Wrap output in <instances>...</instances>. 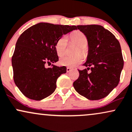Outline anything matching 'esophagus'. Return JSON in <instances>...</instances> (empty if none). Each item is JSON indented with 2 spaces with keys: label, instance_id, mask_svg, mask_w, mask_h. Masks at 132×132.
<instances>
[{
  "label": "esophagus",
  "instance_id": "esophagus-1",
  "mask_svg": "<svg viewBox=\"0 0 132 132\" xmlns=\"http://www.w3.org/2000/svg\"><path fill=\"white\" fill-rule=\"evenodd\" d=\"M71 70H72V69H70V68H69V67L67 68V73L71 72Z\"/></svg>",
  "mask_w": 132,
  "mask_h": 132
}]
</instances>
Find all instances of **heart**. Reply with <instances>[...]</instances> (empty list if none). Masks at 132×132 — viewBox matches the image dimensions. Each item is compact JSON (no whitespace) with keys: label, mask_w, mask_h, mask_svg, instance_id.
<instances>
[{"label":"heart","mask_w":132,"mask_h":132,"mask_svg":"<svg viewBox=\"0 0 132 132\" xmlns=\"http://www.w3.org/2000/svg\"><path fill=\"white\" fill-rule=\"evenodd\" d=\"M71 42L79 46L77 54H80L85 55L86 54V51L85 47L88 45V39L83 32L80 31H73L70 35ZM68 42L67 38L63 36L61 37L57 42L55 44V51L59 57H62L66 54L67 49ZM83 61V57L81 55H77L73 57H65L61 59L60 60V63L63 66L69 67H74L80 64Z\"/></svg>","instance_id":"heart-1"}]
</instances>
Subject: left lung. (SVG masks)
Segmentation results:
<instances>
[{
	"mask_svg": "<svg viewBox=\"0 0 132 132\" xmlns=\"http://www.w3.org/2000/svg\"><path fill=\"white\" fill-rule=\"evenodd\" d=\"M77 28L87 38L89 50L87 60L83 64L87 69L78 70L80 75L73 82V87L88 100H101L120 81L123 67L120 43L112 32L101 25H78Z\"/></svg>",
	"mask_w": 132,
	"mask_h": 132,
	"instance_id": "left-lung-1",
	"label": "left lung"
}]
</instances>
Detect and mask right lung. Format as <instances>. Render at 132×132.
Masks as SVG:
<instances>
[{
  "label": "right lung",
  "instance_id": "1",
  "mask_svg": "<svg viewBox=\"0 0 132 132\" xmlns=\"http://www.w3.org/2000/svg\"><path fill=\"white\" fill-rule=\"evenodd\" d=\"M75 29L76 26L39 23L20 36L12 58L13 80L28 98L40 101L54 92L57 78L65 73L67 68L46 66L59 60L55 51L57 41Z\"/></svg>",
  "mask_w": 132,
  "mask_h": 132
}]
</instances>
